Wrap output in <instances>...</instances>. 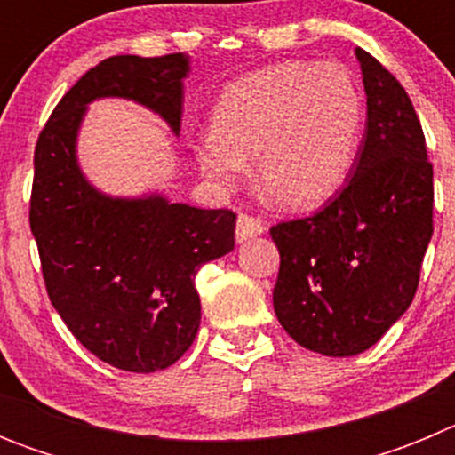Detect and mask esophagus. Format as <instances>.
<instances>
[{
    "instance_id": "34e87169",
    "label": "esophagus",
    "mask_w": 455,
    "mask_h": 455,
    "mask_svg": "<svg viewBox=\"0 0 455 455\" xmlns=\"http://www.w3.org/2000/svg\"><path fill=\"white\" fill-rule=\"evenodd\" d=\"M264 230H267V225L259 219H255V216L239 214V219H236V241L239 243H243V241L252 239L257 235H262Z\"/></svg>"
}]
</instances>
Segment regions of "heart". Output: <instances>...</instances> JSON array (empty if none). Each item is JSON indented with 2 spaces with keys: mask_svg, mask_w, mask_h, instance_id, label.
I'll use <instances>...</instances> for the list:
<instances>
[{
  "mask_svg": "<svg viewBox=\"0 0 455 455\" xmlns=\"http://www.w3.org/2000/svg\"><path fill=\"white\" fill-rule=\"evenodd\" d=\"M363 100L335 63H280L223 92L212 132L193 146L204 178L232 188L248 175L287 204H315L339 188L355 159Z\"/></svg>",
  "mask_w": 455,
  "mask_h": 455,
  "instance_id": "b5f03b06",
  "label": "heart"
}]
</instances>
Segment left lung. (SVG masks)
I'll return each mask as SVG.
<instances>
[{
	"label": "left lung",
	"instance_id": "left-lung-1",
	"mask_svg": "<svg viewBox=\"0 0 455 455\" xmlns=\"http://www.w3.org/2000/svg\"><path fill=\"white\" fill-rule=\"evenodd\" d=\"M355 56L367 130L353 175L315 216L271 228L277 321L300 347L331 357L367 351L401 319L433 236V164L415 107L369 52Z\"/></svg>",
	"mask_w": 455,
	"mask_h": 455
}]
</instances>
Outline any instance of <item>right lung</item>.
Segmentation results:
<instances>
[{
  "label": "right lung",
  "mask_w": 455,
  "mask_h": 455,
  "mask_svg": "<svg viewBox=\"0 0 455 455\" xmlns=\"http://www.w3.org/2000/svg\"><path fill=\"white\" fill-rule=\"evenodd\" d=\"M187 75L182 52L108 56L63 95L36 143L29 225L47 296L79 344L123 371H159L188 351L200 325L193 280L235 248L236 214L108 198L79 171L77 132L88 102L127 98L180 134Z\"/></svg>",
  "instance_id": "1"
}]
</instances>
